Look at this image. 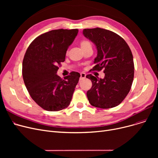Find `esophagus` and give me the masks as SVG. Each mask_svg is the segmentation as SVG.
<instances>
[{
    "instance_id": "obj_1",
    "label": "esophagus",
    "mask_w": 158,
    "mask_h": 158,
    "mask_svg": "<svg viewBox=\"0 0 158 158\" xmlns=\"http://www.w3.org/2000/svg\"><path fill=\"white\" fill-rule=\"evenodd\" d=\"M86 78V74L85 73H81V77H80V80L84 79Z\"/></svg>"
}]
</instances>
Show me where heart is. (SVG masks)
<instances>
[{
	"label": "heart",
	"mask_w": 158,
	"mask_h": 158,
	"mask_svg": "<svg viewBox=\"0 0 158 158\" xmlns=\"http://www.w3.org/2000/svg\"><path fill=\"white\" fill-rule=\"evenodd\" d=\"M80 45H81V48H85V47H86L87 46H89V45H91L90 43L87 40H82V41H81Z\"/></svg>",
	"instance_id": "heart-1"
}]
</instances>
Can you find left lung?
Returning a JSON list of instances; mask_svg holds the SVG:
<instances>
[{
    "label": "left lung",
    "mask_w": 158,
    "mask_h": 158,
    "mask_svg": "<svg viewBox=\"0 0 158 158\" xmlns=\"http://www.w3.org/2000/svg\"><path fill=\"white\" fill-rule=\"evenodd\" d=\"M82 33L97 50L91 70L104 69L105 73L103 79L92 74L86 76L92 82L86 93L89 102L102 109L117 106L129 94L133 81L135 66L131 49L125 40L111 31L97 27L85 29Z\"/></svg>",
    "instance_id": "obj_1"
}]
</instances>
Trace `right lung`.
I'll use <instances>...</instances> for the list:
<instances>
[{"label":"right lung","mask_w":158,"mask_h":158,"mask_svg":"<svg viewBox=\"0 0 158 158\" xmlns=\"http://www.w3.org/2000/svg\"><path fill=\"white\" fill-rule=\"evenodd\" d=\"M78 29L52 30L36 38L25 54L22 76L31 98L48 111L67 107L81 75L72 72L64 79L58 76V65L65 60Z\"/></svg>","instance_id":"add662e5"}]
</instances>
